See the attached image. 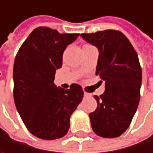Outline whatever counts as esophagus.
Returning a JSON list of instances; mask_svg holds the SVG:
<instances>
[{
    "label": "esophagus",
    "mask_w": 153,
    "mask_h": 153,
    "mask_svg": "<svg viewBox=\"0 0 153 153\" xmlns=\"http://www.w3.org/2000/svg\"><path fill=\"white\" fill-rule=\"evenodd\" d=\"M84 96H85V98H88V97H91V94H88V93H85V94H84Z\"/></svg>",
    "instance_id": "34e87169"
}]
</instances>
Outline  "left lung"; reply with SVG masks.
<instances>
[{"mask_svg":"<svg viewBox=\"0 0 153 153\" xmlns=\"http://www.w3.org/2000/svg\"><path fill=\"white\" fill-rule=\"evenodd\" d=\"M81 37L98 49L96 75L105 85L100 97L94 96L97 108L89 114L91 126L101 137H118L128 128L140 101L142 68L137 53L119 31L82 34Z\"/></svg>","mask_w":153,"mask_h":153,"instance_id":"1","label":"left lung"}]
</instances>
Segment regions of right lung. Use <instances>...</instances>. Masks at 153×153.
<instances>
[{
    "mask_svg": "<svg viewBox=\"0 0 153 153\" xmlns=\"http://www.w3.org/2000/svg\"><path fill=\"white\" fill-rule=\"evenodd\" d=\"M78 36L39 27L23 42L15 58V105L27 128L38 138L63 137L69 129L70 116L82 102L84 92L79 85L73 84L69 89L54 85L65 49Z\"/></svg>",
    "mask_w": 153,
    "mask_h": 153,
    "instance_id": "add662e5",
    "label": "right lung"
}]
</instances>
